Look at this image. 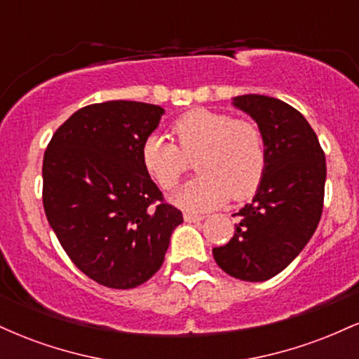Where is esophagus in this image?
I'll return each mask as SVG.
<instances>
[{
    "mask_svg": "<svg viewBox=\"0 0 359 359\" xmlns=\"http://www.w3.org/2000/svg\"><path fill=\"white\" fill-rule=\"evenodd\" d=\"M184 219L187 222H199L204 219L203 214H192V212H184Z\"/></svg>",
    "mask_w": 359,
    "mask_h": 359,
    "instance_id": "1",
    "label": "esophagus"
}]
</instances>
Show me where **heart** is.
<instances>
[{"mask_svg":"<svg viewBox=\"0 0 359 359\" xmlns=\"http://www.w3.org/2000/svg\"><path fill=\"white\" fill-rule=\"evenodd\" d=\"M172 133L177 145L158 133L143 140L140 156L147 175L163 191L179 184L194 158L199 172L174 194L187 211H208L258 191L266 170V142L255 121L228 113L197 108L177 118Z\"/></svg>","mask_w":359,"mask_h":359,"instance_id":"heart-1","label":"heart"}]
</instances>
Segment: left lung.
<instances>
[{
	"label": "left lung",
	"instance_id": "obj_1",
	"mask_svg": "<svg viewBox=\"0 0 359 359\" xmlns=\"http://www.w3.org/2000/svg\"><path fill=\"white\" fill-rule=\"evenodd\" d=\"M233 104L258 123L266 142V170L226 245L212 248L228 275L263 282L287 269L319 224L324 205L325 155L307 119L275 97L245 94Z\"/></svg>",
	"mask_w": 359,
	"mask_h": 359
}]
</instances>
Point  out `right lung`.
<instances>
[{"label":"right lung","mask_w":359,"mask_h":359,"mask_svg":"<svg viewBox=\"0 0 359 359\" xmlns=\"http://www.w3.org/2000/svg\"><path fill=\"white\" fill-rule=\"evenodd\" d=\"M163 108L89 104L57 128L43 155V209L67 257L109 288L145 283L162 266L182 212L142 165V143Z\"/></svg>","instance_id":"add662e5"}]
</instances>
